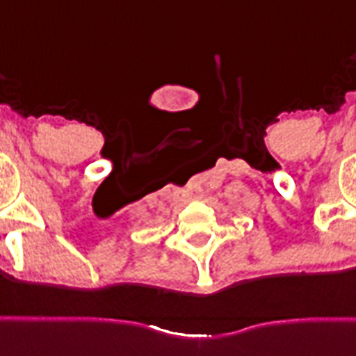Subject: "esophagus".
I'll return each instance as SVG.
<instances>
[{
  "label": "esophagus",
  "instance_id": "34e87169",
  "mask_svg": "<svg viewBox=\"0 0 356 356\" xmlns=\"http://www.w3.org/2000/svg\"><path fill=\"white\" fill-rule=\"evenodd\" d=\"M184 197H186V199H192V197H193V199H197V197H199V192H193V190H192V192L184 193Z\"/></svg>",
  "mask_w": 356,
  "mask_h": 356
}]
</instances>
